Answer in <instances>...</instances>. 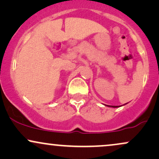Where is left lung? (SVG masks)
Masks as SVG:
<instances>
[{
	"instance_id": "left-lung-1",
	"label": "left lung",
	"mask_w": 159,
	"mask_h": 159,
	"mask_svg": "<svg viewBox=\"0 0 159 159\" xmlns=\"http://www.w3.org/2000/svg\"><path fill=\"white\" fill-rule=\"evenodd\" d=\"M108 107H120V106H114V105H107Z\"/></svg>"
}]
</instances>
